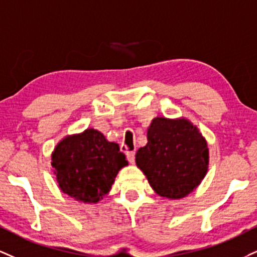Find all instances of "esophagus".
I'll return each instance as SVG.
<instances>
[{"label":"esophagus","mask_w":257,"mask_h":257,"mask_svg":"<svg viewBox=\"0 0 257 257\" xmlns=\"http://www.w3.org/2000/svg\"><path fill=\"white\" fill-rule=\"evenodd\" d=\"M125 156H126V159H128L129 163L134 164V162H135V152H134V151H126Z\"/></svg>","instance_id":"34e87169"}]
</instances>
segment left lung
Instances as JSON below:
<instances>
[{"label": "left lung", "instance_id": "1", "mask_svg": "<svg viewBox=\"0 0 257 257\" xmlns=\"http://www.w3.org/2000/svg\"><path fill=\"white\" fill-rule=\"evenodd\" d=\"M147 141L135 162L157 194L182 199L201 183L208 166V148L189 120L157 117L148 128Z\"/></svg>", "mask_w": 257, "mask_h": 257}]
</instances>
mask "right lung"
Instances as JSON below:
<instances>
[{
    "label": "right lung",
    "mask_w": 257,
    "mask_h": 257,
    "mask_svg": "<svg viewBox=\"0 0 257 257\" xmlns=\"http://www.w3.org/2000/svg\"><path fill=\"white\" fill-rule=\"evenodd\" d=\"M51 160L61 190L88 203L103 199L118 170L128 165L118 145L109 142L94 129L63 139L55 148Z\"/></svg>",
    "instance_id": "add662e5"
}]
</instances>
